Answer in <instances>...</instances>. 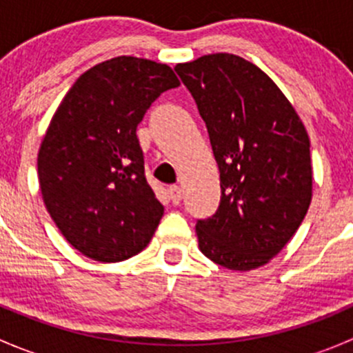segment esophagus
Masks as SVG:
<instances>
[{"label":"esophagus","instance_id":"34e87169","mask_svg":"<svg viewBox=\"0 0 353 353\" xmlns=\"http://www.w3.org/2000/svg\"><path fill=\"white\" fill-rule=\"evenodd\" d=\"M169 196H170V201H172L174 205H179L181 199H183V191H181L179 186H170Z\"/></svg>","mask_w":353,"mask_h":353}]
</instances>
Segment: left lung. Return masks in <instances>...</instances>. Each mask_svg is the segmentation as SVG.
<instances>
[{"mask_svg": "<svg viewBox=\"0 0 353 353\" xmlns=\"http://www.w3.org/2000/svg\"><path fill=\"white\" fill-rule=\"evenodd\" d=\"M208 130L220 170L219 210L198 220L216 265H266L297 232L312 198L309 137L275 81L241 56L216 52L176 68Z\"/></svg>", "mask_w": 353, "mask_h": 353, "instance_id": "1", "label": "left lung"}]
</instances>
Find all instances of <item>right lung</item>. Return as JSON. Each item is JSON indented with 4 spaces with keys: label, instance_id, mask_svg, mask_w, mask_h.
<instances>
[{
    "label": "right lung",
    "instance_id": "obj_1",
    "mask_svg": "<svg viewBox=\"0 0 353 353\" xmlns=\"http://www.w3.org/2000/svg\"><path fill=\"white\" fill-rule=\"evenodd\" d=\"M179 87L167 65L119 56L68 90L39 148L49 215L87 258L117 263L147 248L163 206L145 177L138 124L160 94Z\"/></svg>",
    "mask_w": 353,
    "mask_h": 353
}]
</instances>
